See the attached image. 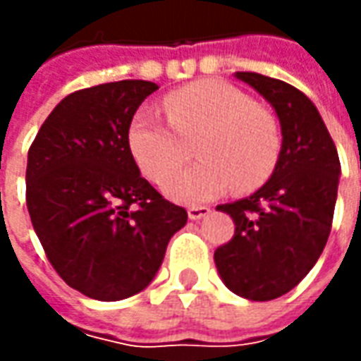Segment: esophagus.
<instances>
[{
	"instance_id": "1",
	"label": "esophagus",
	"mask_w": 361,
	"mask_h": 361,
	"mask_svg": "<svg viewBox=\"0 0 361 361\" xmlns=\"http://www.w3.org/2000/svg\"><path fill=\"white\" fill-rule=\"evenodd\" d=\"M211 212V209L209 207H191L188 211V216L191 220H201L203 216H207Z\"/></svg>"
}]
</instances>
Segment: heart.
<instances>
[{
	"instance_id": "heart-1",
	"label": "heart",
	"mask_w": 361,
	"mask_h": 361,
	"mask_svg": "<svg viewBox=\"0 0 361 361\" xmlns=\"http://www.w3.org/2000/svg\"><path fill=\"white\" fill-rule=\"evenodd\" d=\"M162 110L170 126L149 106L135 111L127 147L139 170L160 181L179 161L177 137L197 135L194 156L200 160L162 181V193L176 203H207L232 183L240 191L257 188L279 162V121L228 82L204 79L185 85L166 96Z\"/></svg>"
}]
</instances>
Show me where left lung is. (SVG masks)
I'll return each instance as SVG.
<instances>
[{"instance_id":"1","label":"left lung","mask_w":361,"mask_h":361,"mask_svg":"<svg viewBox=\"0 0 361 361\" xmlns=\"http://www.w3.org/2000/svg\"><path fill=\"white\" fill-rule=\"evenodd\" d=\"M234 75L274 108L282 147L263 188L216 207L232 216L235 232L214 251V263L228 290L269 302L298 286L325 250L341 162L325 121L303 92L265 75Z\"/></svg>"}]
</instances>
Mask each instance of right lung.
<instances>
[{"label":"right lung","mask_w":361,"mask_h":361,"mask_svg":"<svg viewBox=\"0 0 361 361\" xmlns=\"http://www.w3.org/2000/svg\"><path fill=\"white\" fill-rule=\"evenodd\" d=\"M158 85L106 82L66 96L30 145L27 207L51 267L81 294L118 302L149 286L188 212L139 172L127 126Z\"/></svg>","instance_id":"add662e5"}]
</instances>
